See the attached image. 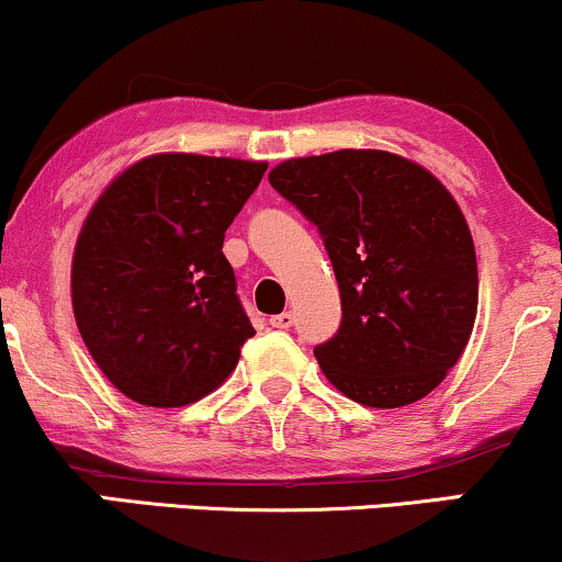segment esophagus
Here are the masks:
<instances>
[{"mask_svg": "<svg viewBox=\"0 0 562 562\" xmlns=\"http://www.w3.org/2000/svg\"><path fill=\"white\" fill-rule=\"evenodd\" d=\"M295 317L290 312H282V314H274L272 319H269V325L272 327H280V330H288V327H293Z\"/></svg>", "mask_w": 562, "mask_h": 562, "instance_id": "obj_1", "label": "esophagus"}]
</instances>
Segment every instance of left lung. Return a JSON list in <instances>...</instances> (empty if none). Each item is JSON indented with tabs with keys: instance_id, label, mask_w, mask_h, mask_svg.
I'll return each mask as SVG.
<instances>
[{
	"instance_id": "obj_1",
	"label": "left lung",
	"mask_w": 562,
	"mask_h": 562,
	"mask_svg": "<svg viewBox=\"0 0 562 562\" xmlns=\"http://www.w3.org/2000/svg\"><path fill=\"white\" fill-rule=\"evenodd\" d=\"M269 184L317 224L338 280L344 319L314 348L325 378L378 409L428 396L479 312L475 245L447 187L385 150L290 158Z\"/></svg>"
}]
</instances>
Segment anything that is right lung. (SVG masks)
<instances>
[{"mask_svg": "<svg viewBox=\"0 0 562 562\" xmlns=\"http://www.w3.org/2000/svg\"><path fill=\"white\" fill-rule=\"evenodd\" d=\"M261 160L158 153L105 187L70 267L74 317L111 383L145 406H184L232 375L256 330L222 254Z\"/></svg>", "mask_w": 562, "mask_h": 562, "instance_id": "right-lung-1", "label": "right lung"}]
</instances>
